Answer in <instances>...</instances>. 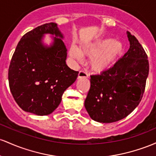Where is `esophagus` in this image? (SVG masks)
I'll use <instances>...</instances> for the list:
<instances>
[{
	"mask_svg": "<svg viewBox=\"0 0 156 156\" xmlns=\"http://www.w3.org/2000/svg\"><path fill=\"white\" fill-rule=\"evenodd\" d=\"M88 77V74L85 71H80L79 72L78 78H87Z\"/></svg>",
	"mask_w": 156,
	"mask_h": 156,
	"instance_id": "1",
	"label": "esophagus"
}]
</instances>
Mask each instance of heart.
Wrapping results in <instances>:
<instances>
[{"instance_id":"b5f03b06","label":"heart","mask_w":156,"mask_h":156,"mask_svg":"<svg viewBox=\"0 0 156 156\" xmlns=\"http://www.w3.org/2000/svg\"><path fill=\"white\" fill-rule=\"evenodd\" d=\"M122 48V43L119 40L105 38L84 45L80 49L76 46H71L69 55L79 62H82L83 57H89L92 69L101 71L110 67L119 55Z\"/></svg>"}]
</instances>
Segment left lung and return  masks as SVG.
Instances as JSON below:
<instances>
[{"instance_id": "left-lung-1", "label": "left lung", "mask_w": 156, "mask_h": 156, "mask_svg": "<svg viewBox=\"0 0 156 156\" xmlns=\"http://www.w3.org/2000/svg\"><path fill=\"white\" fill-rule=\"evenodd\" d=\"M130 48L110 69L90 76L85 101L93 120L112 123L125 118L142 99L149 73L147 55L136 37L127 31Z\"/></svg>"}]
</instances>
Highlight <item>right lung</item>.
Listing matches in <instances>:
<instances>
[{"instance_id":"obj_1","label":"right lung","mask_w":156,"mask_h":156,"mask_svg":"<svg viewBox=\"0 0 156 156\" xmlns=\"http://www.w3.org/2000/svg\"><path fill=\"white\" fill-rule=\"evenodd\" d=\"M45 34L56 36L50 47L42 43ZM62 39L57 24L48 23L27 32L19 41L8 78L12 96L24 111L37 116L51 113L77 78L78 71L66 65L67 48Z\"/></svg>"}]
</instances>
